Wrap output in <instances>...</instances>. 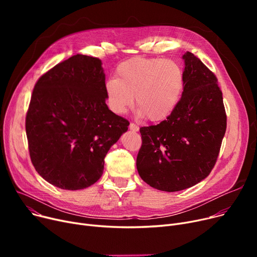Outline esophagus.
<instances>
[{
    "label": "esophagus",
    "instance_id": "esophagus-1",
    "mask_svg": "<svg viewBox=\"0 0 257 257\" xmlns=\"http://www.w3.org/2000/svg\"><path fill=\"white\" fill-rule=\"evenodd\" d=\"M129 128H130V130H132V131H134V132H137V131L140 130V127H139L138 125L134 124V123H130Z\"/></svg>",
    "mask_w": 257,
    "mask_h": 257
}]
</instances>
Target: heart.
<instances>
[{
    "label": "heart",
    "instance_id": "obj_1",
    "mask_svg": "<svg viewBox=\"0 0 257 257\" xmlns=\"http://www.w3.org/2000/svg\"><path fill=\"white\" fill-rule=\"evenodd\" d=\"M184 72L173 60L133 57L117 65L115 78L105 82L109 109L121 114L134 104L151 121L168 118L176 109L184 90Z\"/></svg>",
    "mask_w": 257,
    "mask_h": 257
}]
</instances>
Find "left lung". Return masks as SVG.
Here are the masks:
<instances>
[{"label":"left lung","mask_w":257,"mask_h":257,"mask_svg":"<svg viewBox=\"0 0 257 257\" xmlns=\"http://www.w3.org/2000/svg\"><path fill=\"white\" fill-rule=\"evenodd\" d=\"M183 59L185 85L176 109L158 125L140 129L139 174L164 192L185 190L208 176L227 125L217 77L193 53L186 52Z\"/></svg>","instance_id":"8db88e82"}]
</instances>
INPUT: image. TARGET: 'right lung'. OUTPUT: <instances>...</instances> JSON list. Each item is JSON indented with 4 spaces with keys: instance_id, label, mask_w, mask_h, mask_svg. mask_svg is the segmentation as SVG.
<instances>
[{
    "instance_id": "add662e5",
    "label": "right lung",
    "mask_w": 257,
    "mask_h": 257,
    "mask_svg": "<svg viewBox=\"0 0 257 257\" xmlns=\"http://www.w3.org/2000/svg\"><path fill=\"white\" fill-rule=\"evenodd\" d=\"M99 58L77 54L34 86L26 115L32 165L49 183L77 191L97 182L129 121L108 109Z\"/></svg>"
}]
</instances>
